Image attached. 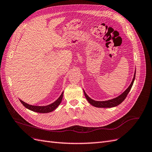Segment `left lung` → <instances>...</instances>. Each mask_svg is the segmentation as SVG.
<instances>
[{"label": "left lung", "instance_id": "obj_1", "mask_svg": "<svg viewBox=\"0 0 152 152\" xmlns=\"http://www.w3.org/2000/svg\"><path fill=\"white\" fill-rule=\"evenodd\" d=\"M135 76H136V72L134 73V77H133V79L131 82V84H130V86L128 87V88L125 91H124L123 93H122L120 96H118V97H117L115 98H113V99L107 100V101H102V102H99V101H95V100L92 99L91 98L89 97L88 96H87V94L86 93V92L84 91V95L86 96L87 100L88 101V102L95 107H98V108L115 107H116V106L120 104L127 97L128 93H129V91L133 85V83H134V81L135 79Z\"/></svg>", "mask_w": 152, "mask_h": 152}]
</instances>
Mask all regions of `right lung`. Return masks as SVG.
Segmentation results:
<instances>
[{"label": "right lung", "mask_w": 152, "mask_h": 152, "mask_svg": "<svg viewBox=\"0 0 152 152\" xmlns=\"http://www.w3.org/2000/svg\"><path fill=\"white\" fill-rule=\"evenodd\" d=\"M63 92L56 101H55L54 103L50 104L49 105H47V106L31 105L28 103H26L24 102H23V101L21 99H20V101L25 107L28 108L30 110H31V111L35 112H37V113H49V112H53V110L56 109L58 107L59 104L61 103L62 99H63Z\"/></svg>", "instance_id": "obj_1"}]
</instances>
